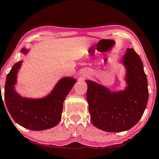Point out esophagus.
Masks as SVG:
<instances>
[{
    "label": "esophagus",
    "instance_id": "esophagus-1",
    "mask_svg": "<svg viewBox=\"0 0 159 159\" xmlns=\"http://www.w3.org/2000/svg\"><path fill=\"white\" fill-rule=\"evenodd\" d=\"M83 75H84V76H86V75H87L86 72H84V73H83Z\"/></svg>",
    "mask_w": 159,
    "mask_h": 159
}]
</instances>
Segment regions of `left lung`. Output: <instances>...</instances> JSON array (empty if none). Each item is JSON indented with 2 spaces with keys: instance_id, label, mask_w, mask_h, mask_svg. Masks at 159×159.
I'll return each instance as SVG.
<instances>
[{
  "instance_id": "left-lung-1",
  "label": "left lung",
  "mask_w": 159,
  "mask_h": 159,
  "mask_svg": "<svg viewBox=\"0 0 159 159\" xmlns=\"http://www.w3.org/2000/svg\"><path fill=\"white\" fill-rule=\"evenodd\" d=\"M122 63L126 69L124 90L111 91L86 80L87 101L93 125L109 132H120L134 127L147 107L148 90L143 63L133 49L128 48Z\"/></svg>"
}]
</instances>
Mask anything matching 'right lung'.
Here are the masks:
<instances>
[{"label": "right lung", "instance_id": "obj_1", "mask_svg": "<svg viewBox=\"0 0 159 159\" xmlns=\"http://www.w3.org/2000/svg\"><path fill=\"white\" fill-rule=\"evenodd\" d=\"M21 52L26 54L27 49L22 48ZM22 62L15 64L6 78L4 98L9 113L17 124L27 129L42 131L55 127L61 119L65 98L76 80L71 77L62 78L44 98L34 99L22 97L15 90L17 74Z\"/></svg>", "mask_w": 159, "mask_h": 159}]
</instances>
